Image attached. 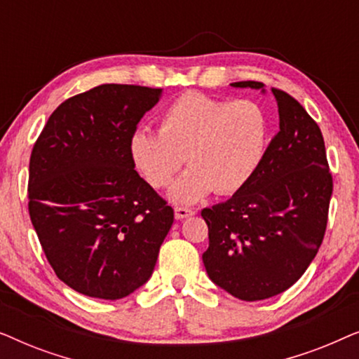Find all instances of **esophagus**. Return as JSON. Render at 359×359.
<instances>
[{
  "instance_id": "obj_1",
  "label": "esophagus",
  "mask_w": 359,
  "mask_h": 359,
  "mask_svg": "<svg viewBox=\"0 0 359 359\" xmlns=\"http://www.w3.org/2000/svg\"><path fill=\"white\" fill-rule=\"evenodd\" d=\"M191 215H194V210L193 209H188V208H175V217L176 219H186V217H191Z\"/></svg>"
}]
</instances>
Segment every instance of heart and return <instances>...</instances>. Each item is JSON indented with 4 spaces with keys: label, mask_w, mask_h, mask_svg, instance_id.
Instances as JSON below:
<instances>
[{
    "label": "heart",
    "mask_w": 359,
    "mask_h": 359,
    "mask_svg": "<svg viewBox=\"0 0 359 359\" xmlns=\"http://www.w3.org/2000/svg\"><path fill=\"white\" fill-rule=\"evenodd\" d=\"M268 144V117L258 102L220 100L188 91L165 107L158 132L130 135L132 163L155 189L168 188L184 160L191 168L176 181L170 198L193 204L210 191L242 189L262 165Z\"/></svg>",
    "instance_id": "1"
}]
</instances>
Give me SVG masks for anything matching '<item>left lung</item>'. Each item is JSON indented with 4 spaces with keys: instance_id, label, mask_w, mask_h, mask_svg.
<instances>
[{
    "instance_id": "1",
    "label": "left lung",
    "mask_w": 359,
    "mask_h": 359,
    "mask_svg": "<svg viewBox=\"0 0 359 359\" xmlns=\"http://www.w3.org/2000/svg\"><path fill=\"white\" fill-rule=\"evenodd\" d=\"M235 88L264 93L259 81ZM279 130L253 178L225 203L203 209L209 278L242 301L281 294L306 273L325 235L333 180L320 127L286 91L273 88Z\"/></svg>"
}]
</instances>
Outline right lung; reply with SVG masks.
I'll use <instances>...</instances> for the list:
<instances>
[{
    "instance_id": "obj_1",
    "label": "right lung",
    "mask_w": 359,
    "mask_h": 359,
    "mask_svg": "<svg viewBox=\"0 0 359 359\" xmlns=\"http://www.w3.org/2000/svg\"><path fill=\"white\" fill-rule=\"evenodd\" d=\"M160 88L100 85L68 97L34 144L29 215L60 281L116 301L149 281L173 209L140 178L130 135Z\"/></svg>"
}]
</instances>
